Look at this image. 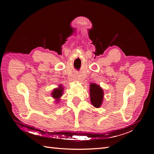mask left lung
Returning a JSON list of instances; mask_svg holds the SVG:
<instances>
[{
	"label": "left lung",
	"mask_w": 154,
	"mask_h": 154,
	"mask_svg": "<svg viewBox=\"0 0 154 154\" xmlns=\"http://www.w3.org/2000/svg\"><path fill=\"white\" fill-rule=\"evenodd\" d=\"M90 99L92 105L96 108H100L103 101L104 92L102 88L96 83L90 84Z\"/></svg>",
	"instance_id": "left-lung-1"
}]
</instances>
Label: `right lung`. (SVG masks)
Listing matches in <instances>:
<instances>
[{"instance_id":"right-lung-1","label":"right lung","mask_w":154,"mask_h":154,"mask_svg":"<svg viewBox=\"0 0 154 154\" xmlns=\"http://www.w3.org/2000/svg\"><path fill=\"white\" fill-rule=\"evenodd\" d=\"M63 88L64 87H63L61 84L58 85V87L54 88L53 91L51 92V96H52L53 98L55 100L54 103H60V97H61L63 95Z\"/></svg>"}]
</instances>
